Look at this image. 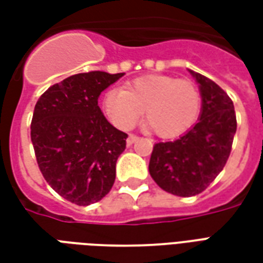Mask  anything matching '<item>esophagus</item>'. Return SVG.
<instances>
[{
    "label": "esophagus",
    "instance_id": "esophagus-1",
    "mask_svg": "<svg viewBox=\"0 0 263 263\" xmlns=\"http://www.w3.org/2000/svg\"><path fill=\"white\" fill-rule=\"evenodd\" d=\"M135 141H138V137L137 135H134V134H129V137L126 138V143H128V145H132Z\"/></svg>",
    "mask_w": 263,
    "mask_h": 263
}]
</instances>
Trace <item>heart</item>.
<instances>
[{
    "instance_id": "obj_1",
    "label": "heart",
    "mask_w": 263,
    "mask_h": 263,
    "mask_svg": "<svg viewBox=\"0 0 263 263\" xmlns=\"http://www.w3.org/2000/svg\"><path fill=\"white\" fill-rule=\"evenodd\" d=\"M201 91L193 81L152 74L131 81L125 88H109L103 105L109 121L129 129L145 111V124L160 138H176L197 122Z\"/></svg>"
}]
</instances>
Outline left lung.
<instances>
[{"label": "left lung", "instance_id": "8db88e82", "mask_svg": "<svg viewBox=\"0 0 263 263\" xmlns=\"http://www.w3.org/2000/svg\"><path fill=\"white\" fill-rule=\"evenodd\" d=\"M192 74L203 98L197 124L176 141L155 143L149 173L167 193L190 197L201 193L224 169L230 158L237 117L232 100L214 81Z\"/></svg>", "mask_w": 263, "mask_h": 263}]
</instances>
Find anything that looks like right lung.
Masks as SVG:
<instances>
[{"instance_id":"add662e5","label":"right lung","mask_w":263,"mask_h":263,"mask_svg":"<svg viewBox=\"0 0 263 263\" xmlns=\"http://www.w3.org/2000/svg\"><path fill=\"white\" fill-rule=\"evenodd\" d=\"M124 73H79L50 86L37 100L31 139L45 180L70 203L88 205L109 193L125 132L105 120L98 97Z\"/></svg>"}]
</instances>
